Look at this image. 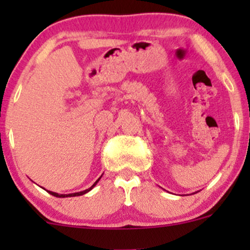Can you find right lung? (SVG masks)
Masks as SVG:
<instances>
[{
    "mask_svg": "<svg viewBox=\"0 0 250 250\" xmlns=\"http://www.w3.org/2000/svg\"><path fill=\"white\" fill-rule=\"evenodd\" d=\"M100 179H101V177H100ZM100 179H99V180H96V182L94 183V185L91 186L90 188L85 189V190L79 191V193H73V194H59V193H54V191H50V190H47V191H48V193H49V194L53 195V196H56V197H73V196H81V195L85 194V193H88V191H90L91 189H93L94 187H95V186L97 185V182H99V181H100Z\"/></svg>",
    "mask_w": 250,
    "mask_h": 250,
    "instance_id": "add662e5",
    "label": "right lung"
}]
</instances>
